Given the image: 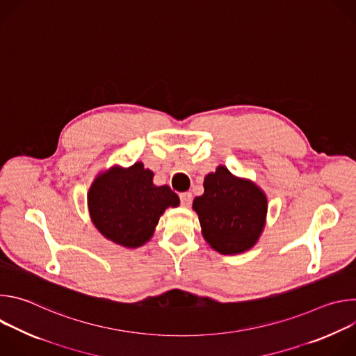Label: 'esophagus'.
<instances>
[{"mask_svg": "<svg viewBox=\"0 0 356 356\" xmlns=\"http://www.w3.org/2000/svg\"><path fill=\"white\" fill-rule=\"evenodd\" d=\"M191 201H193V194L190 191H186V193L180 194V202H181L183 207H190Z\"/></svg>", "mask_w": 356, "mask_h": 356, "instance_id": "esophagus-1", "label": "esophagus"}]
</instances>
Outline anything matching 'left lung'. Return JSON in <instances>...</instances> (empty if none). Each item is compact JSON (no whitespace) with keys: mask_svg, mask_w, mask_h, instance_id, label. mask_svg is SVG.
<instances>
[{"mask_svg":"<svg viewBox=\"0 0 356 356\" xmlns=\"http://www.w3.org/2000/svg\"><path fill=\"white\" fill-rule=\"evenodd\" d=\"M193 210L207 243L222 255H236L258 242L266 221L268 198L253 181L218 166L204 177V194L194 198Z\"/></svg>","mask_w":356,"mask_h":356,"instance_id":"left-lung-1","label":"left lung"}]
</instances>
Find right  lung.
<instances>
[{"mask_svg": "<svg viewBox=\"0 0 356 356\" xmlns=\"http://www.w3.org/2000/svg\"><path fill=\"white\" fill-rule=\"evenodd\" d=\"M88 211L95 228L125 248L146 243L168 207L180 204L169 186H155L154 172L136 162L131 168L113 166L99 173L88 194Z\"/></svg>", "mask_w": 356, "mask_h": 356, "instance_id": "right-lung-1", "label": "right lung"}]
</instances>
